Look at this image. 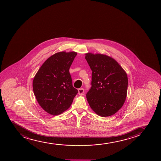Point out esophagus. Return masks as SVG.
<instances>
[{
  "label": "esophagus",
  "mask_w": 161,
  "mask_h": 161,
  "mask_svg": "<svg viewBox=\"0 0 161 161\" xmlns=\"http://www.w3.org/2000/svg\"><path fill=\"white\" fill-rule=\"evenodd\" d=\"M78 94H80V95H83L84 94V89L83 88H80V89H78Z\"/></svg>",
  "instance_id": "34e87169"
}]
</instances>
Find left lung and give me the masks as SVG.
Returning a JSON list of instances; mask_svg holds the SVG:
<instances>
[{"label":"left lung","instance_id":"8db88e82","mask_svg":"<svg viewBox=\"0 0 161 161\" xmlns=\"http://www.w3.org/2000/svg\"><path fill=\"white\" fill-rule=\"evenodd\" d=\"M92 70L91 87L86 93L90 106L97 114L109 117L122 107L127 93L125 71L113 58L103 54H85Z\"/></svg>","mask_w":161,"mask_h":161}]
</instances>
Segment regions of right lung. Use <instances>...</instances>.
<instances>
[{"label":"right lung","mask_w":161,"mask_h":161,"mask_svg":"<svg viewBox=\"0 0 161 161\" xmlns=\"http://www.w3.org/2000/svg\"><path fill=\"white\" fill-rule=\"evenodd\" d=\"M77 54L75 52L54 54L44 62L34 78V94L39 105L50 114L59 115L68 109L77 94L69 72Z\"/></svg>","instance_id":"1"}]
</instances>
